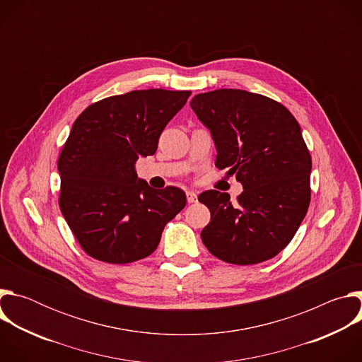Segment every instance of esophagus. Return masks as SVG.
I'll return each instance as SVG.
<instances>
[{
    "label": "esophagus",
    "mask_w": 362,
    "mask_h": 362,
    "mask_svg": "<svg viewBox=\"0 0 362 362\" xmlns=\"http://www.w3.org/2000/svg\"><path fill=\"white\" fill-rule=\"evenodd\" d=\"M186 199L187 203H194L197 200V194L194 192H186Z\"/></svg>",
    "instance_id": "obj_1"
}]
</instances>
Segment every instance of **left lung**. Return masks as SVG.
Here are the masks:
<instances>
[{"label":"left lung","mask_w":362,"mask_h":362,"mask_svg":"<svg viewBox=\"0 0 362 362\" xmlns=\"http://www.w3.org/2000/svg\"><path fill=\"white\" fill-rule=\"evenodd\" d=\"M190 107L211 129L216 168L226 169L243 192H203L211 211L200 236L218 259L255 265L276 256L295 236L311 202V154L299 123L281 103L238 88L196 94Z\"/></svg>","instance_id":"obj_1"}]
</instances>
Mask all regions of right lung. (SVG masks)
Instances as JSON below:
<instances>
[{
    "label": "right lung",
    "mask_w": 362,
    "mask_h": 362,
    "mask_svg": "<svg viewBox=\"0 0 362 362\" xmlns=\"http://www.w3.org/2000/svg\"><path fill=\"white\" fill-rule=\"evenodd\" d=\"M192 91L134 90L93 103L76 119L59 158V204L81 249L124 265L156 250L186 204L182 189L150 187L136 162L156 153L166 124Z\"/></svg>",
    "instance_id": "obj_1"
}]
</instances>
